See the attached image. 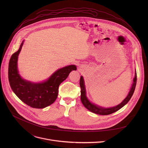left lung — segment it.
<instances>
[{
	"label": "left lung",
	"mask_w": 148,
	"mask_h": 148,
	"mask_svg": "<svg viewBox=\"0 0 148 148\" xmlns=\"http://www.w3.org/2000/svg\"><path fill=\"white\" fill-rule=\"evenodd\" d=\"M136 71L135 70V77L133 79V83L132 84V86L131 88V90L126 96V97L122 101L121 103L119 104L116 105L115 107H110V108H105L101 106H99V105L92 103L87 98V93H86V86L85 82H84V79L82 76H81L80 81H79V86L81 87V101L83 104V105L85 107L87 110H88L98 115H107L111 114L114 112H115L116 111L120 110L121 108H122L124 105H125L126 103L128 102V101L131 98L136 84Z\"/></svg>",
	"instance_id": "left-lung-1"
}]
</instances>
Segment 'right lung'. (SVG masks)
<instances>
[{"mask_svg": "<svg viewBox=\"0 0 148 148\" xmlns=\"http://www.w3.org/2000/svg\"><path fill=\"white\" fill-rule=\"evenodd\" d=\"M23 43L24 40L9 61L8 77L10 86L16 96L29 106L34 108H44L56 101L60 84L73 70H77V67L70 65L60 69L43 82H33L25 79L20 75L17 68L18 56Z\"/></svg>", "mask_w": 148, "mask_h": 148, "instance_id": "obj_1", "label": "right lung"}]
</instances>
